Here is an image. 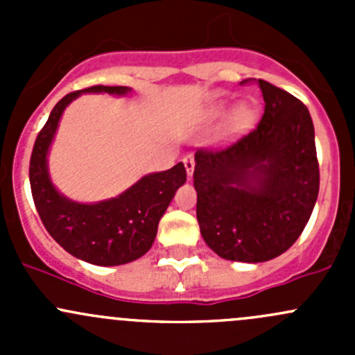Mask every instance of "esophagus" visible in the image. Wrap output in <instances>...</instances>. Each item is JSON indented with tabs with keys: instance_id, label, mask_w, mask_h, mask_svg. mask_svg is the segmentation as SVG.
I'll return each instance as SVG.
<instances>
[{
	"instance_id": "34e87169",
	"label": "esophagus",
	"mask_w": 355,
	"mask_h": 355,
	"mask_svg": "<svg viewBox=\"0 0 355 355\" xmlns=\"http://www.w3.org/2000/svg\"><path fill=\"white\" fill-rule=\"evenodd\" d=\"M184 166H185V170H187L189 177H192V173H194V166H196L194 156H192V155L185 156L184 157Z\"/></svg>"
}]
</instances>
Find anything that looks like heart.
Listing matches in <instances>:
<instances>
[{
	"label": "heart",
	"instance_id": "heart-1",
	"mask_svg": "<svg viewBox=\"0 0 355 355\" xmlns=\"http://www.w3.org/2000/svg\"><path fill=\"white\" fill-rule=\"evenodd\" d=\"M227 113H228V106L225 105L214 106V108L211 110V116L214 118H223L227 116ZM254 120H256V110H254L250 105H247V103H244V105H239L230 114V125L234 130H245V128H249L250 125L254 123Z\"/></svg>",
	"mask_w": 355,
	"mask_h": 355
}]
</instances>
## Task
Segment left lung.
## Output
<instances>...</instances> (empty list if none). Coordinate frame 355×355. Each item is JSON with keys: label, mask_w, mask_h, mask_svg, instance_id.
<instances>
[{"label": "left lung", "mask_w": 355, "mask_h": 355, "mask_svg": "<svg viewBox=\"0 0 355 355\" xmlns=\"http://www.w3.org/2000/svg\"><path fill=\"white\" fill-rule=\"evenodd\" d=\"M259 125L235 144L196 153L194 187L204 242L220 257L264 263L284 254L309 221L320 192L309 110L257 78Z\"/></svg>", "instance_id": "1"}]
</instances>
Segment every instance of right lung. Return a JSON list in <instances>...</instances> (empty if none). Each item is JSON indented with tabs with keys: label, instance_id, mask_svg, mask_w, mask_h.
<instances>
[{
	"label": "right lung",
	"instance_id": "add662e5",
	"mask_svg": "<svg viewBox=\"0 0 355 355\" xmlns=\"http://www.w3.org/2000/svg\"><path fill=\"white\" fill-rule=\"evenodd\" d=\"M85 92L127 96L125 85H92L60 99L35 139L28 166L32 198L46 230L68 254L96 266H118L151 249L157 223L175 192L187 180L184 163L144 175L120 196L99 202H77L63 196L49 177L48 155L63 111Z\"/></svg>",
	"mask_w": 355,
	"mask_h": 355
}]
</instances>
